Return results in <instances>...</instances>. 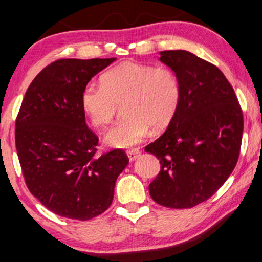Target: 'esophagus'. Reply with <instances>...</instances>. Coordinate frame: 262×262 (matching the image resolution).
I'll use <instances>...</instances> for the list:
<instances>
[{
    "instance_id": "esophagus-1",
    "label": "esophagus",
    "mask_w": 262,
    "mask_h": 262,
    "mask_svg": "<svg viewBox=\"0 0 262 262\" xmlns=\"http://www.w3.org/2000/svg\"><path fill=\"white\" fill-rule=\"evenodd\" d=\"M127 155H128L129 161H135V160H137L138 157L141 155V151L139 149L129 150V151H127Z\"/></svg>"
}]
</instances>
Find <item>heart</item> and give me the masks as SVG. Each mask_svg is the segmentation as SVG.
I'll return each instance as SVG.
<instances>
[{"label":"heart","instance_id":"heart-1","mask_svg":"<svg viewBox=\"0 0 262 262\" xmlns=\"http://www.w3.org/2000/svg\"><path fill=\"white\" fill-rule=\"evenodd\" d=\"M181 83L169 68L138 62L115 66L101 77V84L89 83L81 93V106L94 127L111 124L123 103L124 117L105 135L112 147H132L143 141L151 125L165 127L177 111Z\"/></svg>","mask_w":262,"mask_h":262}]
</instances>
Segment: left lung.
<instances>
[{
	"mask_svg": "<svg viewBox=\"0 0 262 262\" xmlns=\"http://www.w3.org/2000/svg\"><path fill=\"white\" fill-rule=\"evenodd\" d=\"M181 83L168 127L145 147L161 163L150 183L155 203L189 209L222 187L237 165L244 121L232 85L216 66L184 50L160 52Z\"/></svg>",
	"mask_w": 262,
	"mask_h": 262,
	"instance_id": "left-lung-1",
	"label": "left lung"
}]
</instances>
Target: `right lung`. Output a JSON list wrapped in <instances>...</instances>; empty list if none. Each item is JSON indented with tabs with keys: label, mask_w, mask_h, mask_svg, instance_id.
Returning a JSON list of instances; mask_svg holds the SVG:
<instances>
[{
	"label": "right lung",
	"mask_w": 262,
	"mask_h": 262,
	"mask_svg": "<svg viewBox=\"0 0 262 262\" xmlns=\"http://www.w3.org/2000/svg\"><path fill=\"white\" fill-rule=\"evenodd\" d=\"M116 58L55 61L31 81L15 121V147L27 187L56 215L86 221L112 204L129 159L122 150L96 155L81 93Z\"/></svg>",
	"instance_id": "add662e5"
}]
</instances>
